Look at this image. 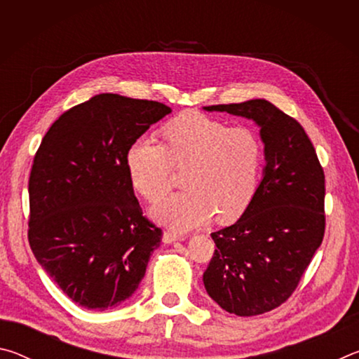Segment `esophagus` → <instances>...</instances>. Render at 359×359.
Masks as SVG:
<instances>
[{
	"mask_svg": "<svg viewBox=\"0 0 359 359\" xmlns=\"http://www.w3.org/2000/svg\"><path fill=\"white\" fill-rule=\"evenodd\" d=\"M184 239H185L184 236L171 233V231H165V233H163V242H166V244H171V242H175V241H184Z\"/></svg>",
	"mask_w": 359,
	"mask_h": 359,
	"instance_id": "34e87169",
	"label": "esophagus"
}]
</instances>
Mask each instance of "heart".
<instances>
[{"label": "heart", "instance_id": "1", "mask_svg": "<svg viewBox=\"0 0 359 359\" xmlns=\"http://www.w3.org/2000/svg\"><path fill=\"white\" fill-rule=\"evenodd\" d=\"M166 145L141 137L126 151L133 187L149 201L171 190L174 168L185 169L187 191L163 199L151 209L155 220L187 231L217 222L238 220L258 191L264 150L257 133L208 115L187 111L163 126Z\"/></svg>", "mask_w": 359, "mask_h": 359}]
</instances>
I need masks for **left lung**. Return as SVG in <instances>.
I'll return each instance as SVG.
<instances>
[{"mask_svg":"<svg viewBox=\"0 0 359 359\" xmlns=\"http://www.w3.org/2000/svg\"><path fill=\"white\" fill-rule=\"evenodd\" d=\"M205 111L253 120L266 166L244 215L212 233L203 276L208 294L238 317L269 312L293 294L325 236V172L302 126L272 102L250 100Z\"/></svg>","mask_w":359,"mask_h":359,"instance_id":"left-lung-1","label":"left lung"}]
</instances>
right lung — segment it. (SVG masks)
<instances>
[{
  "mask_svg": "<svg viewBox=\"0 0 359 359\" xmlns=\"http://www.w3.org/2000/svg\"><path fill=\"white\" fill-rule=\"evenodd\" d=\"M171 112L163 102L96 95L60 115L29 174L28 241L79 306L106 311L135 293L161 229L142 215L126 151Z\"/></svg>",
  "mask_w": 359,
  "mask_h": 359,
  "instance_id": "obj_1",
  "label": "right lung"
}]
</instances>
